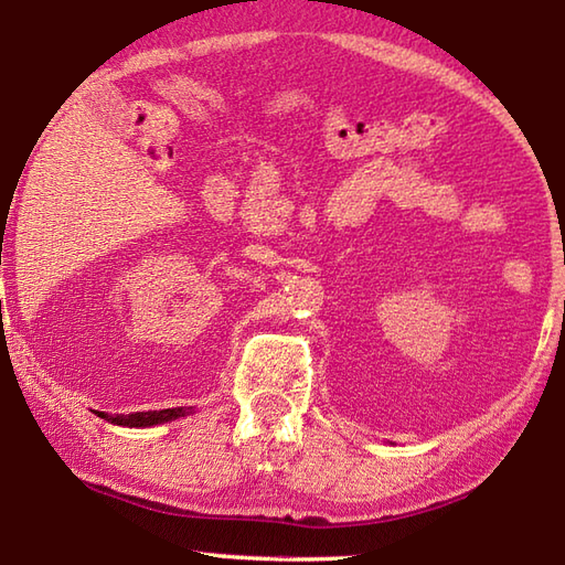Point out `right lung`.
Returning a JSON list of instances; mask_svg holds the SVG:
<instances>
[{
  "mask_svg": "<svg viewBox=\"0 0 565 565\" xmlns=\"http://www.w3.org/2000/svg\"><path fill=\"white\" fill-rule=\"evenodd\" d=\"M191 408H161V411H139V414H99L104 420H111L117 426H129V428H147V426H157V424H167V420H174L179 416H186Z\"/></svg>",
  "mask_w": 565,
  "mask_h": 565,
  "instance_id": "right-lung-1",
  "label": "right lung"
}]
</instances>
